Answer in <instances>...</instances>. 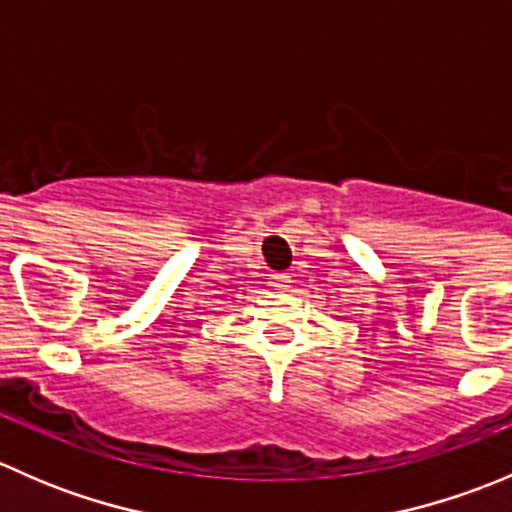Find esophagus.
<instances>
[{
    "mask_svg": "<svg viewBox=\"0 0 512 512\" xmlns=\"http://www.w3.org/2000/svg\"><path fill=\"white\" fill-rule=\"evenodd\" d=\"M272 287L280 289V292H285V289L289 287V275H285V272H277V275H272Z\"/></svg>",
    "mask_w": 512,
    "mask_h": 512,
    "instance_id": "34e87169",
    "label": "esophagus"
}]
</instances>
